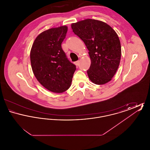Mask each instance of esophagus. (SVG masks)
<instances>
[{
  "instance_id": "esophagus-1",
  "label": "esophagus",
  "mask_w": 150,
  "mask_h": 150,
  "mask_svg": "<svg viewBox=\"0 0 150 150\" xmlns=\"http://www.w3.org/2000/svg\"><path fill=\"white\" fill-rule=\"evenodd\" d=\"M75 64H76V66H78L79 64V61H77L75 62Z\"/></svg>"
}]
</instances>
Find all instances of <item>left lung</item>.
<instances>
[{"instance_id":"8db88e82","label":"left lung","mask_w":150,"mask_h":150,"mask_svg":"<svg viewBox=\"0 0 150 150\" xmlns=\"http://www.w3.org/2000/svg\"><path fill=\"white\" fill-rule=\"evenodd\" d=\"M74 33L85 43L91 60L87 74L93 83L102 85L110 81L120 62L119 38L106 23L86 19L71 24Z\"/></svg>"}]
</instances>
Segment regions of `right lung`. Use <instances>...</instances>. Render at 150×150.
Listing matches in <instances>:
<instances>
[{"label": "right lung", "mask_w": 150, "mask_h": 150, "mask_svg": "<svg viewBox=\"0 0 150 150\" xmlns=\"http://www.w3.org/2000/svg\"><path fill=\"white\" fill-rule=\"evenodd\" d=\"M67 31L66 26L43 31L36 37L30 52L36 78L54 93H63L70 87L76 70V66L67 59L61 47Z\"/></svg>", "instance_id": "right-lung-1"}]
</instances>
